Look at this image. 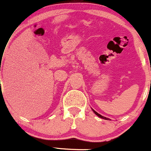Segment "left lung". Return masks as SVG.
I'll list each match as a JSON object with an SVG mask.
<instances>
[{"label": "left lung", "mask_w": 151, "mask_h": 151, "mask_svg": "<svg viewBox=\"0 0 151 151\" xmlns=\"http://www.w3.org/2000/svg\"><path fill=\"white\" fill-rule=\"evenodd\" d=\"M92 111H93V113H94L95 114H96V116H98L99 117H100V118H101V119H106V120H108V118H106V117H104V116H101V115H100V114H98L97 113V112H96V111H95L94 110H93V109H92Z\"/></svg>", "instance_id": "obj_1"}]
</instances>
